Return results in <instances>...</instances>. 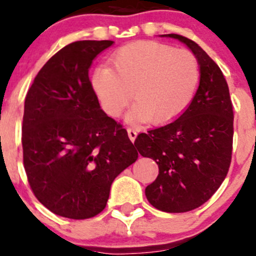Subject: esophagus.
<instances>
[{"mask_svg": "<svg viewBox=\"0 0 256 256\" xmlns=\"http://www.w3.org/2000/svg\"><path fill=\"white\" fill-rule=\"evenodd\" d=\"M128 138H130V140L134 142L136 138V136H138V132H136V130H134V128H128Z\"/></svg>", "mask_w": 256, "mask_h": 256, "instance_id": "obj_1", "label": "esophagus"}]
</instances>
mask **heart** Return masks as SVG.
I'll list each match as a JSON object with an SVG mask.
<instances>
[{"instance_id": "heart-1", "label": "heart", "mask_w": 256, "mask_h": 256, "mask_svg": "<svg viewBox=\"0 0 256 256\" xmlns=\"http://www.w3.org/2000/svg\"><path fill=\"white\" fill-rule=\"evenodd\" d=\"M110 68L95 69L92 85L102 108L116 118L131 100L128 121L166 124L180 115L194 98L200 70L197 58L186 49L154 40H138L118 48Z\"/></svg>"}]
</instances>
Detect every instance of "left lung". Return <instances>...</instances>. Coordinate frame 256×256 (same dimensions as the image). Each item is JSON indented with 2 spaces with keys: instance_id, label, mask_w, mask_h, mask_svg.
<instances>
[{
  "instance_id": "1",
  "label": "left lung",
  "mask_w": 256,
  "mask_h": 256,
  "mask_svg": "<svg viewBox=\"0 0 256 256\" xmlns=\"http://www.w3.org/2000/svg\"><path fill=\"white\" fill-rule=\"evenodd\" d=\"M184 43L200 64V86L184 112L172 122L136 138L141 156L158 164V176L144 190L147 200L167 213H183L206 203L228 174L233 150V105L220 68L193 40Z\"/></svg>"
}]
</instances>
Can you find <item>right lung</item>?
<instances>
[{"label": "right lung", "mask_w": 256, "mask_h": 256, "mask_svg": "<svg viewBox=\"0 0 256 256\" xmlns=\"http://www.w3.org/2000/svg\"><path fill=\"white\" fill-rule=\"evenodd\" d=\"M112 40H78L38 72L24 100L23 164L37 200L54 214L88 219L106 207L116 177L138 160L128 131L102 110L89 80Z\"/></svg>", "instance_id": "right-lung-1"}]
</instances>
